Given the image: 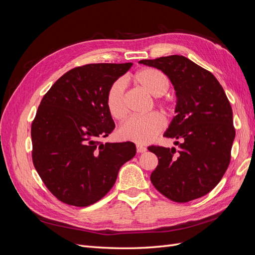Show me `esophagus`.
I'll list each match as a JSON object with an SVG mask.
<instances>
[{"label": "esophagus", "instance_id": "1", "mask_svg": "<svg viewBox=\"0 0 255 255\" xmlns=\"http://www.w3.org/2000/svg\"><path fill=\"white\" fill-rule=\"evenodd\" d=\"M136 148H137V152H138V153H144V152L146 151L145 146L142 145V144H140V143H138V144L136 145Z\"/></svg>", "mask_w": 255, "mask_h": 255}]
</instances>
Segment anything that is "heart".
I'll return each instance as SVG.
<instances>
[{
    "label": "heart",
    "instance_id": "1",
    "mask_svg": "<svg viewBox=\"0 0 255 255\" xmlns=\"http://www.w3.org/2000/svg\"><path fill=\"white\" fill-rule=\"evenodd\" d=\"M136 83L154 97L163 96L169 88L167 76L154 68H144L134 75ZM126 83L123 80L115 81L106 94V107L110 115L116 120L126 118L128 110L126 106ZM164 107L169 106L168 101H159ZM166 127L164 116L153 112L143 116H134L128 119L119 128V136L125 140L134 141L136 143H148L155 139L157 135Z\"/></svg>",
    "mask_w": 255,
    "mask_h": 255
}]
</instances>
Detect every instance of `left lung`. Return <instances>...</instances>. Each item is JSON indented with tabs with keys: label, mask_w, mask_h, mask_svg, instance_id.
I'll use <instances>...</instances> for the list:
<instances>
[{
	"label": "left lung",
	"mask_w": 255,
	"mask_h": 255,
	"mask_svg": "<svg viewBox=\"0 0 255 255\" xmlns=\"http://www.w3.org/2000/svg\"><path fill=\"white\" fill-rule=\"evenodd\" d=\"M164 72L175 90L173 119L164 136L179 150L151 145L158 165L151 182L161 195L184 203L208 194L222 179L235 138L232 107L217 79L181 55L142 59Z\"/></svg>",
	"instance_id": "1"
}]
</instances>
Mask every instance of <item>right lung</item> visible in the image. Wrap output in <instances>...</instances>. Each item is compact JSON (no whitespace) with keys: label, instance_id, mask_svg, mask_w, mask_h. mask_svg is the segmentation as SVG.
<instances>
[{"label":"right lung","instance_id":"add662e5","mask_svg":"<svg viewBox=\"0 0 255 255\" xmlns=\"http://www.w3.org/2000/svg\"><path fill=\"white\" fill-rule=\"evenodd\" d=\"M132 63L90 64L59 78L44 95L32 123L33 163L61 202L88 206L102 199L123 164L136 154L133 142H100L115 128L106 107L111 85Z\"/></svg>","mask_w":255,"mask_h":255}]
</instances>
